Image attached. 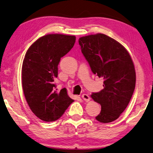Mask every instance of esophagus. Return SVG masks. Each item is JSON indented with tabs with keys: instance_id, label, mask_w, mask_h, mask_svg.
I'll use <instances>...</instances> for the list:
<instances>
[{
	"instance_id": "34e87169",
	"label": "esophagus",
	"mask_w": 153,
	"mask_h": 153,
	"mask_svg": "<svg viewBox=\"0 0 153 153\" xmlns=\"http://www.w3.org/2000/svg\"><path fill=\"white\" fill-rule=\"evenodd\" d=\"M82 98H83V100H85L86 102H88V101H90V97L86 94H83L82 95Z\"/></svg>"
}]
</instances>
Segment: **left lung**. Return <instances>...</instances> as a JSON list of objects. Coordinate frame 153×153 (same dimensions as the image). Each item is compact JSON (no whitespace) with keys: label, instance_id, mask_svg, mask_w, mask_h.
<instances>
[{"label":"left lung","instance_id":"left-lung-1","mask_svg":"<svg viewBox=\"0 0 153 153\" xmlns=\"http://www.w3.org/2000/svg\"><path fill=\"white\" fill-rule=\"evenodd\" d=\"M79 45L92 73L104 79V88L91 95L101 105L96 120L104 123L112 122L126 109L135 89L132 59L120 42L103 33L81 37Z\"/></svg>","mask_w":153,"mask_h":153}]
</instances>
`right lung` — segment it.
Returning a JSON list of instances; mask_svg holds the SVG:
<instances>
[{"label":"right lung","mask_w":153,"mask_h":153,"mask_svg":"<svg viewBox=\"0 0 153 153\" xmlns=\"http://www.w3.org/2000/svg\"><path fill=\"white\" fill-rule=\"evenodd\" d=\"M76 36L47 34L33 42L23 61V90L34 115L45 121L57 120L74 100L63 88L56 91L54 82L58 76L61 58L69 53Z\"/></svg>","instance_id":"add662e5"}]
</instances>
